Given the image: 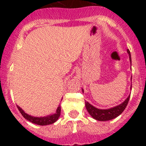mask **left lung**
Masks as SVG:
<instances>
[{"label": "left lung", "instance_id": "8db88e82", "mask_svg": "<svg viewBox=\"0 0 146 146\" xmlns=\"http://www.w3.org/2000/svg\"><path fill=\"white\" fill-rule=\"evenodd\" d=\"M127 53L129 54V61H130V64H131V54H130V51L128 49H127ZM130 89H132V86L130 87ZM82 92H84L83 89H82ZM129 97H130V96H128L127 99L125 100L123 103L119 104V105H117V106L113 107V108H111L108 109L97 108L96 107H94L93 105H92L91 104H89L88 102H86L85 103H86V108L87 111L89 112V114L94 119L99 120V121H107V120H110L113 119V118H116L117 117H118L120 114L122 113V112L124 111V109L126 108V107H127V104H128Z\"/></svg>", "mask_w": 146, "mask_h": 146}]
</instances>
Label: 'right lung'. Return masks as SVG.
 Returning <instances> with one entry per match:
<instances>
[{
	"mask_svg": "<svg viewBox=\"0 0 146 146\" xmlns=\"http://www.w3.org/2000/svg\"><path fill=\"white\" fill-rule=\"evenodd\" d=\"M17 108L19 109V112L21 113L22 115L23 116V117L25 119L33 123H35V124L40 125V126L52 124L54 122H56L58 120L60 115V111H61L60 104H59V106L57 107V111L54 113H52V114H50V115H47L45 117H33V116L29 115L28 113L24 112L23 110L20 107L17 106Z\"/></svg>",
	"mask_w": 146,
	"mask_h": 146,
	"instance_id": "add662e5",
	"label": "right lung"
}]
</instances>
